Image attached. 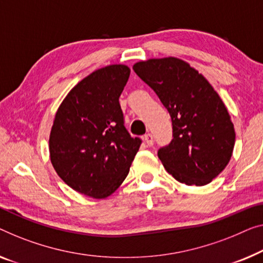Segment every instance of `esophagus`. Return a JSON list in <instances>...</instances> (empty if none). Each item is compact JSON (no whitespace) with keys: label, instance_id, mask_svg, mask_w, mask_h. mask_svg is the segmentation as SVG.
<instances>
[{"label":"esophagus","instance_id":"esophagus-1","mask_svg":"<svg viewBox=\"0 0 263 263\" xmlns=\"http://www.w3.org/2000/svg\"><path fill=\"white\" fill-rule=\"evenodd\" d=\"M143 139H144V142L146 143L147 146H151L152 143H154V136H152L151 133H146V135L143 137Z\"/></svg>","mask_w":263,"mask_h":263}]
</instances>
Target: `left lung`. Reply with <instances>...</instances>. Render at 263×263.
I'll list each match as a JSON object with an SVG mask.
<instances>
[{"mask_svg":"<svg viewBox=\"0 0 263 263\" xmlns=\"http://www.w3.org/2000/svg\"><path fill=\"white\" fill-rule=\"evenodd\" d=\"M169 111L171 143L158 150L170 175L202 186L224 170L235 145L234 124L217 92L198 70L181 59H148L133 65Z\"/></svg>","mask_w":263,"mask_h":263,"instance_id":"obj_1","label":"left lung"}]
</instances>
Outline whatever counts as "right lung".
Segmentation results:
<instances>
[{
	"label": "right lung",
	"mask_w": 263,
	"mask_h": 263,
	"mask_svg": "<svg viewBox=\"0 0 263 263\" xmlns=\"http://www.w3.org/2000/svg\"><path fill=\"white\" fill-rule=\"evenodd\" d=\"M128 77L125 65L94 70L70 89L54 118L50 162L68 186L89 197L118 189L142 144L125 128L119 104Z\"/></svg>",
	"instance_id": "1"
}]
</instances>
